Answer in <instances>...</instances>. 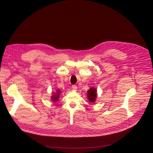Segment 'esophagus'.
I'll return each mask as SVG.
<instances>
[{"label":"esophagus","mask_w":153,"mask_h":153,"mask_svg":"<svg viewBox=\"0 0 153 153\" xmlns=\"http://www.w3.org/2000/svg\"><path fill=\"white\" fill-rule=\"evenodd\" d=\"M72 87V88H73L74 90H76L77 89V86H76V85H73Z\"/></svg>","instance_id":"34e87169"}]
</instances>
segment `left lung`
Segmentation results:
<instances>
[{
  "mask_svg": "<svg viewBox=\"0 0 153 153\" xmlns=\"http://www.w3.org/2000/svg\"><path fill=\"white\" fill-rule=\"evenodd\" d=\"M97 97V89L94 87H91L87 91V98L90 102H94Z\"/></svg>",
  "mask_w": 153,
  "mask_h": 153,
  "instance_id": "obj_1",
  "label": "left lung"
}]
</instances>
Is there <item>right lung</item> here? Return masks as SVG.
Masks as SVG:
<instances>
[{
	"label": "right lung",
	"mask_w": 153,
	"mask_h": 153,
	"mask_svg": "<svg viewBox=\"0 0 153 153\" xmlns=\"http://www.w3.org/2000/svg\"><path fill=\"white\" fill-rule=\"evenodd\" d=\"M60 93H61V91L59 90V89L56 90V91H55V92L53 93V95L51 97V100L53 102H56L59 98Z\"/></svg>",
	"instance_id": "right-lung-1"
}]
</instances>
